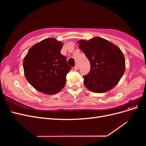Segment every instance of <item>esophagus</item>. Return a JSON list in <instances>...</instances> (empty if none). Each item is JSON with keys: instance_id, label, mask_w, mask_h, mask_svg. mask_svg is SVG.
Returning <instances> with one entry per match:
<instances>
[{"instance_id": "34e87169", "label": "esophagus", "mask_w": 146, "mask_h": 146, "mask_svg": "<svg viewBox=\"0 0 146 146\" xmlns=\"http://www.w3.org/2000/svg\"><path fill=\"white\" fill-rule=\"evenodd\" d=\"M74 69H76V70H77V69H78V68H79V65L77 64L76 66H74Z\"/></svg>"}]
</instances>
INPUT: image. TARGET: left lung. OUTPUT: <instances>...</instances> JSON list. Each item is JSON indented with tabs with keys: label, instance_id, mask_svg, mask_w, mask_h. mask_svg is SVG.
Instances as JSON below:
<instances>
[{
	"label": "left lung",
	"instance_id": "left-lung-1",
	"mask_svg": "<svg viewBox=\"0 0 146 146\" xmlns=\"http://www.w3.org/2000/svg\"><path fill=\"white\" fill-rule=\"evenodd\" d=\"M78 43L91 64L90 72L83 76L85 86L94 92L111 90L125 72V58L120 48L100 37Z\"/></svg>",
	"mask_w": 146,
	"mask_h": 146
}]
</instances>
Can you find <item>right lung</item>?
<instances>
[{"mask_svg":"<svg viewBox=\"0 0 146 146\" xmlns=\"http://www.w3.org/2000/svg\"><path fill=\"white\" fill-rule=\"evenodd\" d=\"M63 43L55 38L44 39L31 47L23 61L26 79L34 88L46 94L58 93L64 88L71 69L60 50Z\"/></svg>","mask_w":146,"mask_h":146,"instance_id":"obj_1","label":"right lung"}]
</instances>
